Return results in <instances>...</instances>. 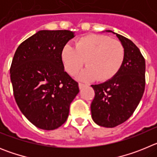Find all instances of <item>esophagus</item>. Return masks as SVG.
Masks as SVG:
<instances>
[{"instance_id": "34e87169", "label": "esophagus", "mask_w": 157, "mask_h": 157, "mask_svg": "<svg viewBox=\"0 0 157 157\" xmlns=\"http://www.w3.org/2000/svg\"><path fill=\"white\" fill-rule=\"evenodd\" d=\"M87 84H85V83H82V82H79L78 83V86H79V89L81 90V89H82L83 87H85V86H87Z\"/></svg>"}]
</instances>
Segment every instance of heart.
<instances>
[{"label":"heart","mask_w":157,"mask_h":157,"mask_svg":"<svg viewBox=\"0 0 157 157\" xmlns=\"http://www.w3.org/2000/svg\"><path fill=\"white\" fill-rule=\"evenodd\" d=\"M125 49L120 41L103 34L83 36L75 42V48L65 45L61 60L69 75L75 76L84 66L87 68L80 75L82 80L105 82L117 74L123 66Z\"/></svg>","instance_id":"obj_1"}]
</instances>
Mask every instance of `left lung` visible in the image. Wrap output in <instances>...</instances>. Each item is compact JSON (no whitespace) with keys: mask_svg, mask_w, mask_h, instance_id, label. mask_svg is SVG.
<instances>
[{"mask_svg":"<svg viewBox=\"0 0 157 157\" xmlns=\"http://www.w3.org/2000/svg\"><path fill=\"white\" fill-rule=\"evenodd\" d=\"M116 34L125 49L123 66L109 81L91 86L95 93L90 105L93 120L98 125L111 128L132 116L145 86V58L132 41Z\"/></svg>","mask_w":157,"mask_h":157,"instance_id":"obj_1","label":"left lung"}]
</instances>
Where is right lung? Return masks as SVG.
I'll return each mask as SVG.
<instances>
[{"instance_id":"add662e5","label":"right lung","mask_w":157,"mask_h":157,"mask_svg":"<svg viewBox=\"0 0 157 157\" xmlns=\"http://www.w3.org/2000/svg\"><path fill=\"white\" fill-rule=\"evenodd\" d=\"M74 37L70 30H40L19 45L10 77L14 98L27 120L42 130L66 122L78 83L63 69L61 50Z\"/></svg>"}]
</instances>
